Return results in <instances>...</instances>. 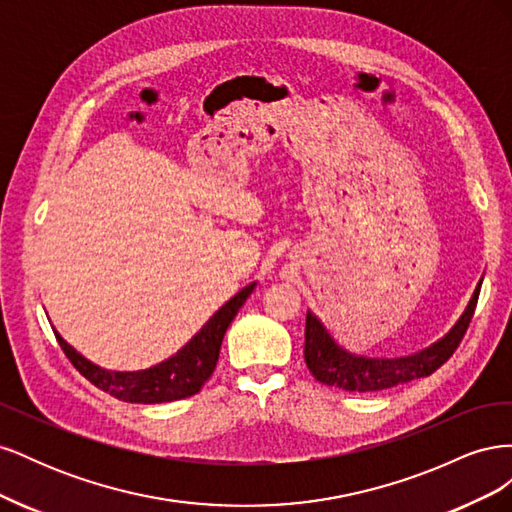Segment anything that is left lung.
<instances>
[{
    "label": "left lung",
    "mask_w": 512,
    "mask_h": 512,
    "mask_svg": "<svg viewBox=\"0 0 512 512\" xmlns=\"http://www.w3.org/2000/svg\"><path fill=\"white\" fill-rule=\"evenodd\" d=\"M478 292L480 282L472 294L466 312L461 314L455 327L442 339L421 352L399 356V359H369V356H356L344 350L342 346L335 344V339L322 327V322L312 312H307L303 350L305 363L318 382L337 386V389L350 393L384 391L393 389L397 384L431 376L433 371L451 359L453 352L461 344L474 316Z\"/></svg>",
    "instance_id": "1"
}]
</instances>
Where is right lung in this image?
I'll return each mask as SVG.
<instances>
[{
    "label": "right lung",
    "instance_id": "obj_1",
    "mask_svg": "<svg viewBox=\"0 0 512 512\" xmlns=\"http://www.w3.org/2000/svg\"><path fill=\"white\" fill-rule=\"evenodd\" d=\"M256 284L245 286L235 297L224 303L209 322L200 329L188 344L177 354L141 371H108L76 352L64 337L55 331L61 350L66 352L70 363L81 374L104 393L113 395L128 404H164V401H177L196 395L203 384L211 378L222 348V339L228 324L235 320L245 299L250 297Z\"/></svg>",
    "mask_w": 512,
    "mask_h": 512
}]
</instances>
